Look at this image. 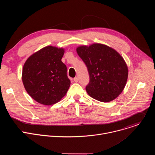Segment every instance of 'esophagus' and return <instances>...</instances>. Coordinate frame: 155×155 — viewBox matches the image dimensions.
Returning <instances> with one entry per match:
<instances>
[{"label":"esophagus","instance_id":"esophagus-1","mask_svg":"<svg viewBox=\"0 0 155 155\" xmlns=\"http://www.w3.org/2000/svg\"><path fill=\"white\" fill-rule=\"evenodd\" d=\"M74 80L75 82H78V78L77 77H75L74 78Z\"/></svg>","mask_w":155,"mask_h":155}]
</instances>
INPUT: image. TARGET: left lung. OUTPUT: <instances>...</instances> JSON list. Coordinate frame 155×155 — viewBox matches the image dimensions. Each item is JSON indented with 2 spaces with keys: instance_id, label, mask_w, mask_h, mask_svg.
<instances>
[{
  "instance_id": "8db88e82",
  "label": "left lung",
  "mask_w": 155,
  "mask_h": 155,
  "mask_svg": "<svg viewBox=\"0 0 155 155\" xmlns=\"http://www.w3.org/2000/svg\"><path fill=\"white\" fill-rule=\"evenodd\" d=\"M76 50L89 73L87 93L103 102L115 99L124 90L128 77L127 66L123 57L101 43L80 46Z\"/></svg>"
}]
</instances>
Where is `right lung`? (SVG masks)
Instances as JSON below:
<instances>
[{
	"label": "right lung",
	"instance_id": "add662e5",
	"mask_svg": "<svg viewBox=\"0 0 155 155\" xmlns=\"http://www.w3.org/2000/svg\"><path fill=\"white\" fill-rule=\"evenodd\" d=\"M64 54V48L47 46L29 56L24 64L22 80L25 90L41 104L58 102L69 90L67 67L61 61Z\"/></svg>",
	"mask_w": 155,
	"mask_h": 155
}]
</instances>
